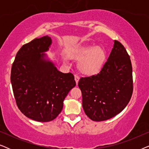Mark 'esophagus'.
Wrapping results in <instances>:
<instances>
[{"mask_svg": "<svg viewBox=\"0 0 149 149\" xmlns=\"http://www.w3.org/2000/svg\"><path fill=\"white\" fill-rule=\"evenodd\" d=\"M79 79H80V77H79L78 75H74V80H75V81H76L77 84H78Z\"/></svg>", "mask_w": 149, "mask_h": 149, "instance_id": "34e87169", "label": "esophagus"}]
</instances>
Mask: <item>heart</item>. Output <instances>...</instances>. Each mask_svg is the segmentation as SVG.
Returning <instances> with one entry per match:
<instances>
[{
  "label": "heart",
  "mask_w": 149,
  "mask_h": 149,
  "mask_svg": "<svg viewBox=\"0 0 149 149\" xmlns=\"http://www.w3.org/2000/svg\"><path fill=\"white\" fill-rule=\"evenodd\" d=\"M68 56L71 60L80 61L79 69L85 75L97 74L106 60L104 50L92 45H81L71 49L68 52ZM64 61L66 62V59Z\"/></svg>",
  "instance_id": "b5f03b06"
}]
</instances>
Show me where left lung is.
<instances>
[{"label":"left lung","instance_id":"left-lung-1","mask_svg":"<svg viewBox=\"0 0 149 149\" xmlns=\"http://www.w3.org/2000/svg\"><path fill=\"white\" fill-rule=\"evenodd\" d=\"M78 85L82 93L83 110L92 121H106L121 113L133 92L132 63L123 45L115 40L100 72L81 77Z\"/></svg>","mask_w":149,"mask_h":149}]
</instances>
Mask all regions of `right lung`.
<instances>
[{"instance_id": "1", "label": "right lung", "mask_w": 149, "mask_h": 149, "mask_svg": "<svg viewBox=\"0 0 149 149\" xmlns=\"http://www.w3.org/2000/svg\"><path fill=\"white\" fill-rule=\"evenodd\" d=\"M51 44L52 38L45 36L24 45L11 67V82L18 109L27 117L40 122L58 117L64 98L76 85L72 73L60 72L45 59L43 52Z\"/></svg>"}]
</instances>
